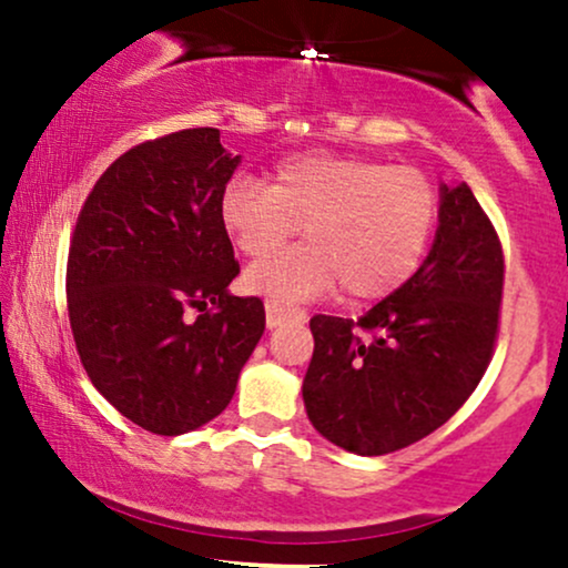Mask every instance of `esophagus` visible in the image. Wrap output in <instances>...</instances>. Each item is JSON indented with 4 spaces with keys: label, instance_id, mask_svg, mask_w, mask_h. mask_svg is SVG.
<instances>
[{
    "label": "esophagus",
    "instance_id": "obj_1",
    "mask_svg": "<svg viewBox=\"0 0 568 568\" xmlns=\"http://www.w3.org/2000/svg\"><path fill=\"white\" fill-rule=\"evenodd\" d=\"M264 310H266V328H277L280 323H285L291 317V310H285L283 304L272 302V298L264 304Z\"/></svg>",
    "mask_w": 568,
    "mask_h": 568
}]
</instances>
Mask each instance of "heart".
<instances>
[{
  "label": "heart",
  "instance_id": "b5f03b06",
  "mask_svg": "<svg viewBox=\"0 0 568 568\" xmlns=\"http://www.w3.org/2000/svg\"><path fill=\"white\" fill-rule=\"evenodd\" d=\"M219 219L245 256L275 251L302 224L310 234V243L247 266V291L296 304L342 283L344 296L371 302L419 270L438 224V192L419 168L304 152L280 160L272 184L232 179Z\"/></svg>",
  "mask_w": 568,
  "mask_h": 568
}]
</instances>
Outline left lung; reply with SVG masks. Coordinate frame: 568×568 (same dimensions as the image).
<instances>
[{"label": "left lung", "mask_w": 568, "mask_h": 568, "mask_svg": "<svg viewBox=\"0 0 568 568\" xmlns=\"http://www.w3.org/2000/svg\"><path fill=\"white\" fill-rule=\"evenodd\" d=\"M505 256L467 184H440L435 243L363 317L315 315L304 408L325 440L361 456L427 438L465 406L491 363Z\"/></svg>", "instance_id": "left-lung-1"}]
</instances>
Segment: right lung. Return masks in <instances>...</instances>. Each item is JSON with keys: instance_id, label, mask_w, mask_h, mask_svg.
Returning a JSON list of instances; mask_svg holds the SVG:
<instances>
[{"instance_id": "add662e5", "label": "right lung", "mask_w": 568, "mask_h": 568, "mask_svg": "<svg viewBox=\"0 0 568 568\" xmlns=\"http://www.w3.org/2000/svg\"><path fill=\"white\" fill-rule=\"evenodd\" d=\"M237 165L216 128L179 130L116 158L77 219V352L98 393L154 435L216 419L264 334L262 298L230 293L240 264L219 200Z\"/></svg>"}]
</instances>
